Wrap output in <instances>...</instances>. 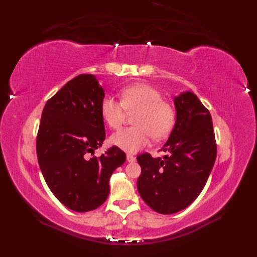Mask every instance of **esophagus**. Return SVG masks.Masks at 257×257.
I'll return each mask as SVG.
<instances>
[{
  "label": "esophagus",
  "instance_id": "esophagus-1",
  "mask_svg": "<svg viewBox=\"0 0 257 257\" xmlns=\"http://www.w3.org/2000/svg\"><path fill=\"white\" fill-rule=\"evenodd\" d=\"M126 160H127V162H130V163H133V162L136 161V158L134 157V155L127 154V155H126Z\"/></svg>",
  "mask_w": 257,
  "mask_h": 257
}]
</instances>
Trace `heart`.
<instances>
[{
  "instance_id": "obj_1",
  "label": "heart",
  "mask_w": 257,
  "mask_h": 257,
  "mask_svg": "<svg viewBox=\"0 0 257 257\" xmlns=\"http://www.w3.org/2000/svg\"><path fill=\"white\" fill-rule=\"evenodd\" d=\"M100 115L107 125L118 128L125 121L126 114H134L135 126L116 132L110 142L126 152H137L149 145L151 137L160 141L173 131L177 111L175 106L163 98L162 93L151 85L136 83L123 88L120 102L111 95L103 97L99 106Z\"/></svg>"
}]
</instances>
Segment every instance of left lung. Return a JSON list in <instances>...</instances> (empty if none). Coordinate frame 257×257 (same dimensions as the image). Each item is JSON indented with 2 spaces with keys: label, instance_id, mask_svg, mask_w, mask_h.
<instances>
[{
  "label": "left lung",
  "instance_id": "left-lung-1",
  "mask_svg": "<svg viewBox=\"0 0 257 257\" xmlns=\"http://www.w3.org/2000/svg\"><path fill=\"white\" fill-rule=\"evenodd\" d=\"M177 119L161 151L164 159L145 152L137 157L142 175L137 189L154 211L172 214L190 206L203 191L216 158L211 114L192 92L175 98Z\"/></svg>",
  "mask_w": 257,
  "mask_h": 257
}]
</instances>
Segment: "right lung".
<instances>
[{
    "label": "right lung",
    "instance_id": "obj_1",
    "mask_svg": "<svg viewBox=\"0 0 257 257\" xmlns=\"http://www.w3.org/2000/svg\"><path fill=\"white\" fill-rule=\"evenodd\" d=\"M104 96L94 75H78L47 100L37 132V160L45 181L76 212L92 211L105 203L109 178L126 160L115 146L94 157L106 136L99 110Z\"/></svg>",
    "mask_w": 257,
    "mask_h": 257
}]
</instances>
